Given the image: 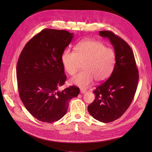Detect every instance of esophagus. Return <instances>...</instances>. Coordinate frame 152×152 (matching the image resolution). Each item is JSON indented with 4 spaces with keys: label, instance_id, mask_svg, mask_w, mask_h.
<instances>
[{
    "label": "esophagus",
    "instance_id": "34e87169",
    "mask_svg": "<svg viewBox=\"0 0 152 152\" xmlns=\"http://www.w3.org/2000/svg\"><path fill=\"white\" fill-rule=\"evenodd\" d=\"M87 91H86V90H85V89H81L80 90V92H81V94H84L85 92H86Z\"/></svg>",
    "mask_w": 152,
    "mask_h": 152
}]
</instances>
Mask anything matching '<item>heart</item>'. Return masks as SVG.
Here are the masks:
<instances>
[{"label":"heart","mask_w":152,"mask_h":152,"mask_svg":"<svg viewBox=\"0 0 152 152\" xmlns=\"http://www.w3.org/2000/svg\"><path fill=\"white\" fill-rule=\"evenodd\" d=\"M61 59L64 69L71 76L75 75L83 64L84 70L72 77L70 82L86 88L94 80L102 83L110 77L115 68L116 54L113 49L100 41L86 40L75 47V52L64 50Z\"/></svg>","instance_id":"1"}]
</instances>
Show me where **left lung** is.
<instances>
[{
    "instance_id": "1",
    "label": "left lung",
    "mask_w": 152,
    "mask_h": 152,
    "mask_svg": "<svg viewBox=\"0 0 152 152\" xmlns=\"http://www.w3.org/2000/svg\"><path fill=\"white\" fill-rule=\"evenodd\" d=\"M114 46L116 63L109 78L94 91V101L87 110L91 116L103 123L120 118L130 106L137 90L139 72L132 50L125 41L110 31H100Z\"/></svg>"
}]
</instances>
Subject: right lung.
<instances>
[{
    "instance_id": "1",
    "label": "right lung",
    "mask_w": 152,
    "mask_h": 152,
    "mask_svg": "<svg viewBox=\"0 0 152 152\" xmlns=\"http://www.w3.org/2000/svg\"><path fill=\"white\" fill-rule=\"evenodd\" d=\"M73 33L65 30L44 29L25 45L17 65L20 99L26 110L38 120L51 123L66 113L69 102L79 94L72 86L58 91L65 84L61 55Z\"/></svg>"
}]
</instances>
